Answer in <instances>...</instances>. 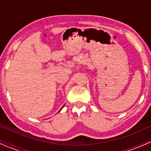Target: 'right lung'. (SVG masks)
<instances>
[{
    "instance_id": "obj_1",
    "label": "right lung",
    "mask_w": 151,
    "mask_h": 151,
    "mask_svg": "<svg viewBox=\"0 0 151 151\" xmlns=\"http://www.w3.org/2000/svg\"><path fill=\"white\" fill-rule=\"evenodd\" d=\"M63 107H64V106H63ZM63 107H62V108H63ZM61 109H60V110H61Z\"/></svg>"
}]
</instances>
